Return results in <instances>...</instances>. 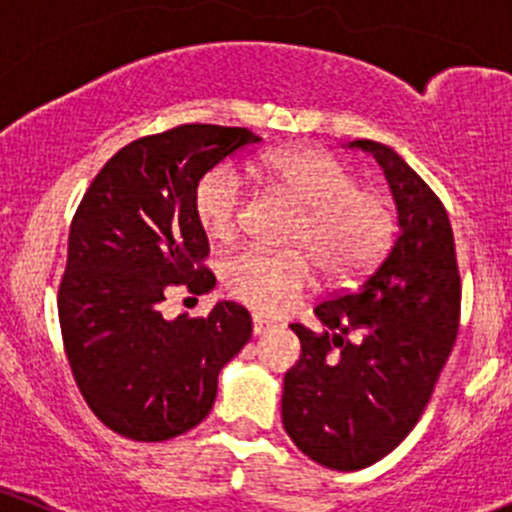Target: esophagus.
<instances>
[{"label":"esophagus","mask_w":512,"mask_h":512,"mask_svg":"<svg viewBox=\"0 0 512 512\" xmlns=\"http://www.w3.org/2000/svg\"><path fill=\"white\" fill-rule=\"evenodd\" d=\"M270 327H272V324L267 322V319L252 317V332H255V334H265Z\"/></svg>","instance_id":"34e87169"}]
</instances>
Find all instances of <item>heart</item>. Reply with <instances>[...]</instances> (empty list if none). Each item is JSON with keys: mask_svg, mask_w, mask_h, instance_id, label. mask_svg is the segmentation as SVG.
Listing matches in <instances>:
<instances>
[{"mask_svg": "<svg viewBox=\"0 0 512 512\" xmlns=\"http://www.w3.org/2000/svg\"><path fill=\"white\" fill-rule=\"evenodd\" d=\"M260 175L302 208L289 232V252L242 247L220 262L227 297L265 314L292 307L312 285L314 270L347 285L381 260L394 237V208L381 190L359 185L356 173L322 148L267 153ZM247 185L235 165L220 163L198 180L193 210L210 240H230L242 223Z\"/></svg>", "mask_w": 512, "mask_h": 512, "instance_id": "obj_1", "label": "heart"}]
</instances>
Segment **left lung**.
Here are the masks:
<instances>
[{
  "mask_svg": "<svg viewBox=\"0 0 512 512\" xmlns=\"http://www.w3.org/2000/svg\"><path fill=\"white\" fill-rule=\"evenodd\" d=\"M349 148L384 168L399 235L359 289L314 307L322 332L289 324L302 354L285 374L282 423L304 456L332 471L371 466L409 436L461 319L456 242L438 195L384 143L361 138ZM352 331L359 343L346 339Z\"/></svg>",
  "mask_w": 512,
  "mask_h": 512,
  "instance_id": "obj_1",
  "label": "left lung"
}]
</instances>
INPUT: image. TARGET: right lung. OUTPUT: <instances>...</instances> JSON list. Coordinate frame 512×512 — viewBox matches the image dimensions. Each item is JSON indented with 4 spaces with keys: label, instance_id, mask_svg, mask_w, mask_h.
<instances>
[{
    "label": "right lung",
    "instance_id": "right-lung-1",
    "mask_svg": "<svg viewBox=\"0 0 512 512\" xmlns=\"http://www.w3.org/2000/svg\"><path fill=\"white\" fill-rule=\"evenodd\" d=\"M260 141L247 128L185 123L138 138L86 190L69 230L59 324L76 386L103 426L133 441H168L198 426L220 369L247 344L235 302L208 317L165 319V289L205 294L208 235L193 190L210 168Z\"/></svg>",
    "mask_w": 512,
    "mask_h": 512
}]
</instances>
